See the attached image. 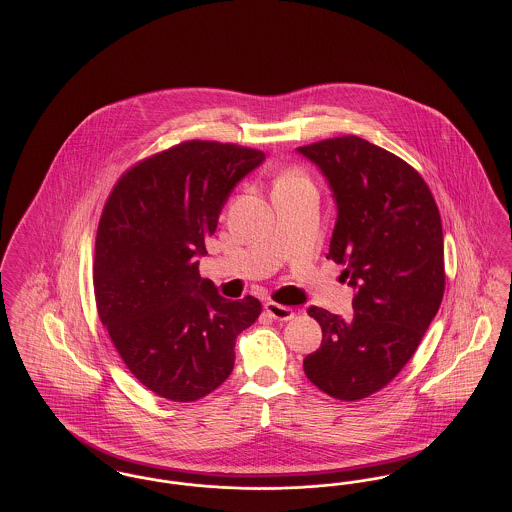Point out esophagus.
Returning <instances> with one entry per match:
<instances>
[{
  "label": "esophagus",
  "mask_w": 512,
  "mask_h": 512,
  "mask_svg": "<svg viewBox=\"0 0 512 512\" xmlns=\"http://www.w3.org/2000/svg\"><path fill=\"white\" fill-rule=\"evenodd\" d=\"M265 311H267L268 317L274 318V320L286 322V320H292L293 318V311L290 307L278 305V303H274V301H267V303H265Z\"/></svg>",
  "instance_id": "1"
}]
</instances>
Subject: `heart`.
<instances>
[{"label":"heart","instance_id":"heart-1","mask_svg":"<svg viewBox=\"0 0 512 512\" xmlns=\"http://www.w3.org/2000/svg\"><path fill=\"white\" fill-rule=\"evenodd\" d=\"M299 178H301V176H299V174H288V176H284V178H282V180H299Z\"/></svg>","mask_w":512,"mask_h":512}]
</instances>
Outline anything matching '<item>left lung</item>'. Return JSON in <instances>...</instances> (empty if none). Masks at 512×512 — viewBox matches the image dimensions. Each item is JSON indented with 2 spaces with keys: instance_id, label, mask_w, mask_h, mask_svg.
<instances>
[{
  "instance_id": "8db88e82",
  "label": "left lung",
  "mask_w": 512,
  "mask_h": 512,
  "mask_svg": "<svg viewBox=\"0 0 512 512\" xmlns=\"http://www.w3.org/2000/svg\"><path fill=\"white\" fill-rule=\"evenodd\" d=\"M295 151L328 182L338 217L326 257L345 267L341 276L355 290L351 318L307 311L322 343L303 370L318 390L357 401L390 384L438 315L445 288L438 205L411 165L363 138Z\"/></svg>"
}]
</instances>
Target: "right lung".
<instances>
[{
  "label": "right lung",
  "mask_w": 512,
  "mask_h": 512,
  "mask_svg": "<svg viewBox=\"0 0 512 512\" xmlns=\"http://www.w3.org/2000/svg\"><path fill=\"white\" fill-rule=\"evenodd\" d=\"M257 149L184 142L132 167L99 220L94 290L103 326L147 390L188 403L217 390L234 368L238 334L261 315L247 295L224 299L199 276L205 240L249 172Z\"/></svg>",
  "instance_id": "obj_1"
}]
</instances>
